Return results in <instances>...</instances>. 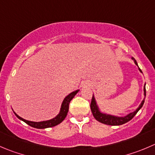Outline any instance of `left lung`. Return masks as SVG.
Segmentation results:
<instances>
[{"label": "left lung", "mask_w": 155, "mask_h": 155, "mask_svg": "<svg viewBox=\"0 0 155 155\" xmlns=\"http://www.w3.org/2000/svg\"><path fill=\"white\" fill-rule=\"evenodd\" d=\"M132 60L134 61L135 64L139 67L138 66L137 62H136V60L134 59L133 58H132ZM139 70L140 71V73H142V70H140V68L139 67ZM144 95H146V90H145V84L144 85ZM145 97L142 100V101L141 102V104H139V106L136 108V110H134L133 112L130 113V114H127L126 116H124V117H119V116H115V115H112V114H106V113L102 112L101 110H100L99 107L97 106V101L95 100V97H94V94L92 96V99H91V113H92L93 116H94V117L95 118L96 120H97L98 122L101 123V124H107V125H110V126H120L122 125V124H126V123L129 122L130 120H131L133 117H135L136 114L138 113V111L142 108V107L143 106L144 102H145Z\"/></svg>", "instance_id": "obj_1"}]
</instances>
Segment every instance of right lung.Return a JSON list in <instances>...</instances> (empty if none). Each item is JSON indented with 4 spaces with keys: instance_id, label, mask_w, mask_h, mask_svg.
I'll list each match as a JSON object with an SVG mask.
<instances>
[{
    "instance_id": "1",
    "label": "right lung",
    "mask_w": 155,
    "mask_h": 155,
    "mask_svg": "<svg viewBox=\"0 0 155 155\" xmlns=\"http://www.w3.org/2000/svg\"><path fill=\"white\" fill-rule=\"evenodd\" d=\"M79 90H76V91H73L70 94H69L68 95L64 97V101H63L62 104H61V110H60V112L58 115L55 117L52 118V119L48 120H44V121H40V122H34V121H29L23 119L21 117H19V115L16 114V113L13 111L15 115L16 116V117L19 118L20 120L23 121L25 124H28V126L31 127H34L36 129H45V128H49V127H53L55 126L58 125V124H61L63 120L66 118L67 115V113L69 110V104H70V102L71 101L72 99L74 97V96L79 92Z\"/></svg>"
}]
</instances>
